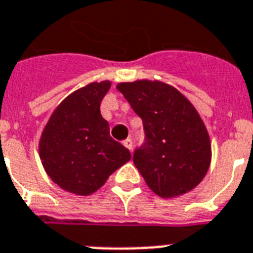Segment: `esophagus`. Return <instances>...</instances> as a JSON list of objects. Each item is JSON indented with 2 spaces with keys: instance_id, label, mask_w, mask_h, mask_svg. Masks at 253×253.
<instances>
[{
  "instance_id": "1",
  "label": "esophagus",
  "mask_w": 253,
  "mask_h": 253,
  "mask_svg": "<svg viewBox=\"0 0 253 253\" xmlns=\"http://www.w3.org/2000/svg\"><path fill=\"white\" fill-rule=\"evenodd\" d=\"M123 146L131 151V150H132V140H131L130 138H127L126 140H123Z\"/></svg>"
}]
</instances>
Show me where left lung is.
Returning <instances> with one entry per match:
<instances>
[{
    "label": "left lung",
    "mask_w": 253,
    "mask_h": 253,
    "mask_svg": "<svg viewBox=\"0 0 253 253\" xmlns=\"http://www.w3.org/2000/svg\"><path fill=\"white\" fill-rule=\"evenodd\" d=\"M117 89L142 118L144 142L132 160L151 190L172 198L196 188L208 172L211 147L192 103L159 81L122 83Z\"/></svg>",
    "instance_id": "8db88e82"
}]
</instances>
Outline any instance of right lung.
<instances>
[{"label":"right lung","mask_w":253,"mask_h":253,"mask_svg":"<svg viewBox=\"0 0 253 253\" xmlns=\"http://www.w3.org/2000/svg\"><path fill=\"white\" fill-rule=\"evenodd\" d=\"M109 89V81L93 83L68 95L42 134V164L51 180L69 193H94L131 159L130 151L111 138L99 111Z\"/></svg>","instance_id":"1"}]
</instances>
